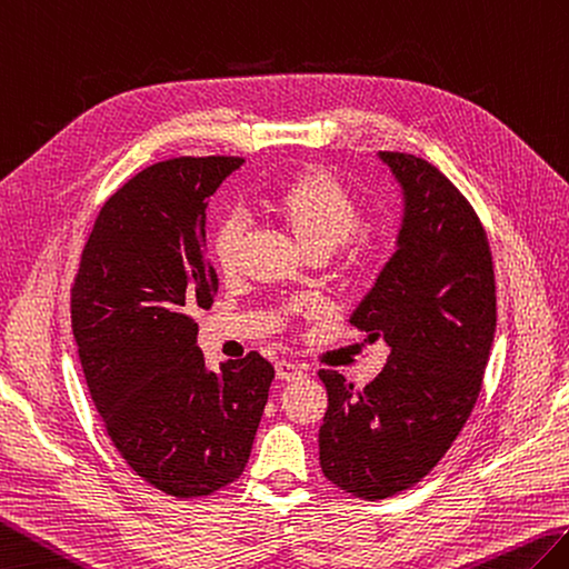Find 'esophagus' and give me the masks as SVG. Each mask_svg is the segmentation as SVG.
I'll list each match as a JSON object with an SVG mask.
<instances>
[{"label":"esophagus","instance_id":"obj_1","mask_svg":"<svg viewBox=\"0 0 569 569\" xmlns=\"http://www.w3.org/2000/svg\"><path fill=\"white\" fill-rule=\"evenodd\" d=\"M274 370H277V377H280V380H284V382L301 380V377L307 375L305 368H299V365L292 362V360H280L274 365Z\"/></svg>","mask_w":569,"mask_h":569}]
</instances>
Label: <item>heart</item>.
Returning a JSON list of instances; mask_svg holds the SVG:
<instances>
[{
  "label": "heart",
  "instance_id": "1",
  "mask_svg": "<svg viewBox=\"0 0 569 569\" xmlns=\"http://www.w3.org/2000/svg\"><path fill=\"white\" fill-rule=\"evenodd\" d=\"M268 209L280 219L297 243L311 252L328 256L338 246H348L352 256L365 248L358 226L362 221L360 204L331 172L321 168L301 170L274 189ZM246 238V221L238 213L223 217L211 231V258L219 270L231 274Z\"/></svg>",
  "mask_w": 569,
  "mask_h": 569
}]
</instances>
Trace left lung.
I'll return each instance as SVG.
<instances>
[{
    "instance_id": "obj_1",
    "label": "left lung",
    "mask_w": 569,
    "mask_h": 569,
    "mask_svg": "<svg viewBox=\"0 0 569 569\" xmlns=\"http://www.w3.org/2000/svg\"><path fill=\"white\" fill-rule=\"evenodd\" d=\"M380 160L401 187V229L350 323L385 340L387 365L360 391L319 372L321 472L368 501L421 482L446 456L475 409L497 328L495 268L470 201L423 158Z\"/></svg>"
}]
</instances>
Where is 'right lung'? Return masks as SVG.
<instances>
[{"label": "right lung", "mask_w": 569, "mask_h": 569, "mask_svg": "<svg viewBox=\"0 0 569 569\" xmlns=\"http://www.w3.org/2000/svg\"><path fill=\"white\" fill-rule=\"evenodd\" d=\"M243 162L172 158L138 172L99 211L72 284V333L111 443L178 499L243 475L274 380L260 352L207 370L192 319L219 289L209 199Z\"/></svg>", "instance_id": "obj_1"}]
</instances>
